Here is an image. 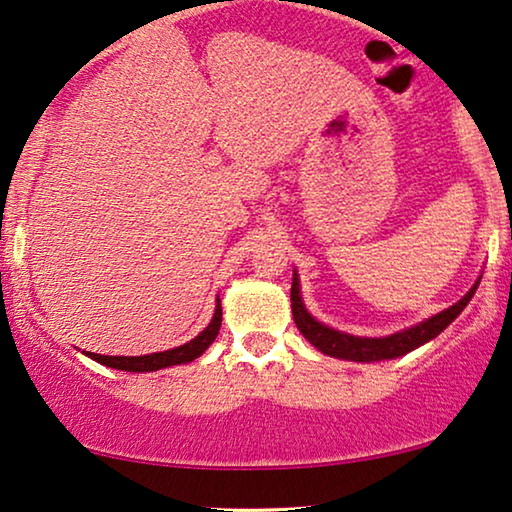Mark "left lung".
<instances>
[{"label": "left lung", "mask_w": 512, "mask_h": 512, "mask_svg": "<svg viewBox=\"0 0 512 512\" xmlns=\"http://www.w3.org/2000/svg\"><path fill=\"white\" fill-rule=\"evenodd\" d=\"M482 278V276H480ZM480 278L475 280L473 287L464 294L457 304H452L445 311L431 315V318L417 322V325L401 329L397 334L390 336H380V338H371V336H355V334H345V331H338L334 327L325 325V322L315 320L308 308L301 299V283H299V273L294 269L292 276V318L294 325L304 334V338L311 345H315L320 352H325L329 357L336 359H348V362H383V359H397L408 355L410 350L420 348V345L429 343L431 338H436L441 331L452 325L459 313L469 306V301L473 299L475 290H478Z\"/></svg>", "instance_id": "1"}]
</instances>
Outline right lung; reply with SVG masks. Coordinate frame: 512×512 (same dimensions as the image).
<instances>
[{"label":"right lung","mask_w":512,"mask_h":512,"mask_svg":"<svg viewBox=\"0 0 512 512\" xmlns=\"http://www.w3.org/2000/svg\"><path fill=\"white\" fill-rule=\"evenodd\" d=\"M222 325V306L220 299H215V313L208 327L204 331H199L192 341H187L178 348L164 350V352H150V355H141V357H109V355H97V352H85V357L95 359V362L109 366V369H118V371H129V373H148V371H160V369H169V366H178V364H187L192 359H197L204 355L208 350V345L215 341Z\"/></svg>","instance_id":"add662e5"}]
</instances>
